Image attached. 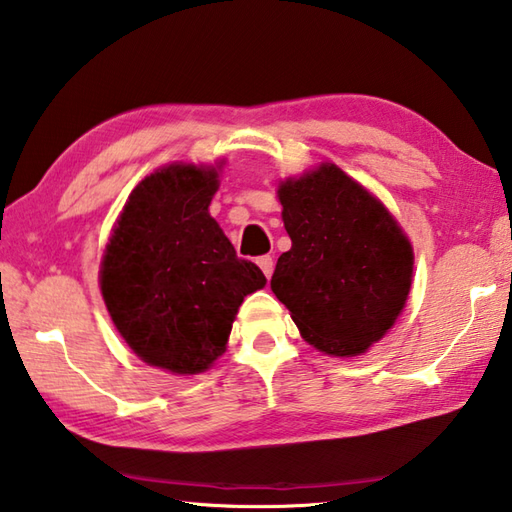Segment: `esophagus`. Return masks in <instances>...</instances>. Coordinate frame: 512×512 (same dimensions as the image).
<instances>
[{
	"mask_svg": "<svg viewBox=\"0 0 512 512\" xmlns=\"http://www.w3.org/2000/svg\"><path fill=\"white\" fill-rule=\"evenodd\" d=\"M257 266L262 268V273L266 275V279H270V275H273V270H275V262H273V257H270V255L257 257Z\"/></svg>",
	"mask_w": 512,
	"mask_h": 512,
	"instance_id": "esophagus-1",
	"label": "esophagus"
}]
</instances>
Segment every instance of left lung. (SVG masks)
Listing matches in <instances>:
<instances>
[{"mask_svg": "<svg viewBox=\"0 0 512 512\" xmlns=\"http://www.w3.org/2000/svg\"><path fill=\"white\" fill-rule=\"evenodd\" d=\"M288 253L270 288L308 344L333 357L362 355L402 313L413 248L386 206L335 164L277 188Z\"/></svg>", "mask_w": 512, "mask_h": 512, "instance_id": "left-lung-1", "label": "left lung"}]
</instances>
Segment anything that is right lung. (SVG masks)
<instances>
[{
  "label": "right lung",
  "instance_id": "1",
  "mask_svg": "<svg viewBox=\"0 0 512 512\" xmlns=\"http://www.w3.org/2000/svg\"><path fill=\"white\" fill-rule=\"evenodd\" d=\"M213 166L170 164L135 186L99 284L119 335L146 364L197 375L226 350L244 297L266 286L208 213Z\"/></svg>",
  "mask_w": 512,
  "mask_h": 512
}]
</instances>
